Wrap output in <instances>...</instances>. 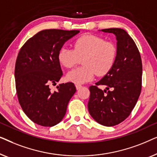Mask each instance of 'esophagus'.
<instances>
[{
  "label": "esophagus",
  "mask_w": 157,
  "mask_h": 157,
  "mask_svg": "<svg viewBox=\"0 0 157 157\" xmlns=\"http://www.w3.org/2000/svg\"><path fill=\"white\" fill-rule=\"evenodd\" d=\"M81 87H82V86L80 85V84H76V89H77V90L80 89Z\"/></svg>",
  "instance_id": "1"
}]
</instances>
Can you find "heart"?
I'll list each match as a JSON object with an SVG mask.
<instances>
[{
	"label": "heart",
	"mask_w": 157,
	"mask_h": 157,
	"mask_svg": "<svg viewBox=\"0 0 157 157\" xmlns=\"http://www.w3.org/2000/svg\"><path fill=\"white\" fill-rule=\"evenodd\" d=\"M117 48L114 43L94 35H84L76 40L74 50L63 47L58 53L59 63L71 68L82 61L84 67L74 68L66 74L68 81L82 84L93 79L94 74L104 76L114 65Z\"/></svg>",
	"instance_id": "b5f03b06"
}]
</instances>
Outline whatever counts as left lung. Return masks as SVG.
<instances>
[{
	"label": "left lung",
	"instance_id": "left-lung-1",
	"mask_svg": "<svg viewBox=\"0 0 157 157\" xmlns=\"http://www.w3.org/2000/svg\"><path fill=\"white\" fill-rule=\"evenodd\" d=\"M98 31L116 36L117 56L110 71L96 83L105 85L106 89L89 87L88 109L97 123L113 126L124 121L136 104L141 89L142 63L136 44L126 31L115 28ZM109 88L112 91L107 92Z\"/></svg>",
	"mask_w": 157,
	"mask_h": 157
}]
</instances>
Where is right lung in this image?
Here are the masks:
<instances>
[{"mask_svg": "<svg viewBox=\"0 0 157 157\" xmlns=\"http://www.w3.org/2000/svg\"><path fill=\"white\" fill-rule=\"evenodd\" d=\"M79 31L47 29L38 32L22 46L15 66L16 88L23 111L34 123L56 125L66 114L76 91L71 82L61 83L51 91L50 85L63 76L58 53Z\"/></svg>", "mask_w": 157, "mask_h": 157, "instance_id": "1", "label": "right lung"}]
</instances>
